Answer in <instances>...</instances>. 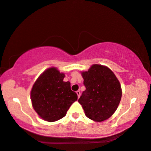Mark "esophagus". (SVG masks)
<instances>
[{
    "label": "esophagus",
    "mask_w": 151,
    "mask_h": 151,
    "mask_svg": "<svg viewBox=\"0 0 151 151\" xmlns=\"http://www.w3.org/2000/svg\"><path fill=\"white\" fill-rule=\"evenodd\" d=\"M76 93H77V95H78V98H79L80 96V91H76Z\"/></svg>",
    "instance_id": "obj_1"
}]
</instances>
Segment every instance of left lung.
<instances>
[{"label":"left lung","mask_w":151,"mask_h":151,"mask_svg":"<svg viewBox=\"0 0 151 151\" xmlns=\"http://www.w3.org/2000/svg\"><path fill=\"white\" fill-rule=\"evenodd\" d=\"M86 90L78 102L85 115L95 122H103L113 115L122 98L120 83L114 73L106 66L94 64L81 72Z\"/></svg>","instance_id":"8db88e82"}]
</instances>
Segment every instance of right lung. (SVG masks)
Masks as SVG:
<instances>
[{"instance_id": "right-lung-1", "label": "right lung", "mask_w": 151, "mask_h": 151, "mask_svg": "<svg viewBox=\"0 0 151 151\" xmlns=\"http://www.w3.org/2000/svg\"><path fill=\"white\" fill-rule=\"evenodd\" d=\"M57 68L45 70L34 82L31 91L32 106L40 118L53 122L64 117L71 105L78 100L71 83Z\"/></svg>"}]
</instances>
